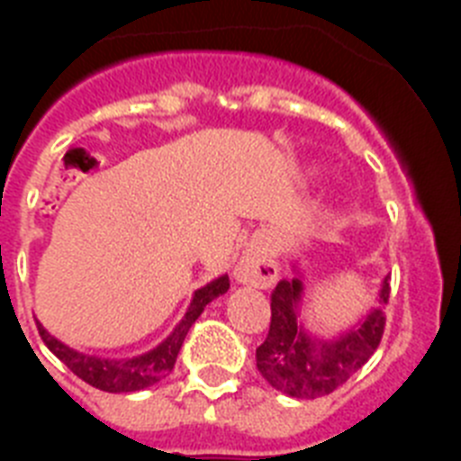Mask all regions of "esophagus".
<instances>
[{"mask_svg":"<svg viewBox=\"0 0 461 461\" xmlns=\"http://www.w3.org/2000/svg\"><path fill=\"white\" fill-rule=\"evenodd\" d=\"M276 263L263 244L254 242L235 266V279L254 288H270L276 281Z\"/></svg>","mask_w":461,"mask_h":461,"instance_id":"obj_1","label":"esophagus"}]
</instances>
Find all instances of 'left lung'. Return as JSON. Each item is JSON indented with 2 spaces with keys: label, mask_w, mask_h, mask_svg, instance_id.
Instances as JSON below:
<instances>
[{
  "label": "left lung",
  "mask_w": 461,
  "mask_h": 461,
  "mask_svg": "<svg viewBox=\"0 0 461 461\" xmlns=\"http://www.w3.org/2000/svg\"><path fill=\"white\" fill-rule=\"evenodd\" d=\"M303 279H281L272 291V321L266 341L256 348V367L272 388L288 397L316 399L335 393L374 356L385 330L383 304L390 284L383 279L378 307L335 339H316L297 321Z\"/></svg>",
  "instance_id": "1"
}]
</instances>
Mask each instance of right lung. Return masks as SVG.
I'll return each instance as SVG.
<instances>
[{
	"mask_svg": "<svg viewBox=\"0 0 461 461\" xmlns=\"http://www.w3.org/2000/svg\"><path fill=\"white\" fill-rule=\"evenodd\" d=\"M230 288V281L228 275H221L219 279L210 281L207 286L198 288L194 293V300H191L189 309H186L185 319L175 325V330L166 337L157 348L142 353L136 357H126V360H108V357H96L87 356V353L73 351L71 346L62 344L59 339L48 332L41 323L39 335L43 339V344L55 353L59 360L71 369L78 378H83L85 383H89L92 388H99L104 393H138V390H145L149 385H154L157 381H161L164 376H168L175 367V360H177V353H180L182 344H185V337L189 332L191 325L195 323V319L201 316L203 309L214 300V297L223 295V293Z\"/></svg>",
	"mask_w": 461,
	"mask_h": 461,
	"instance_id": "obj_1",
	"label": "right lung"
}]
</instances>
